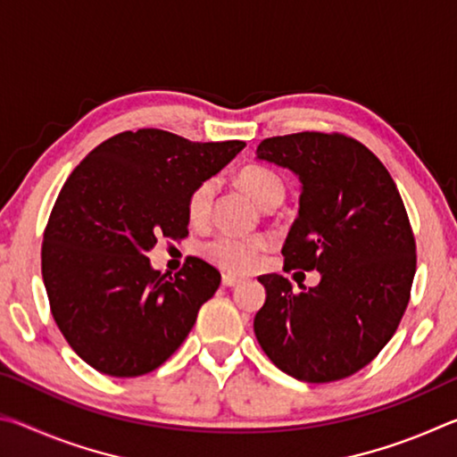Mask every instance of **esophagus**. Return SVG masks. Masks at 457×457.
<instances>
[{
    "label": "esophagus",
    "mask_w": 457,
    "mask_h": 457,
    "mask_svg": "<svg viewBox=\"0 0 457 457\" xmlns=\"http://www.w3.org/2000/svg\"><path fill=\"white\" fill-rule=\"evenodd\" d=\"M221 282H223V286H228V288H234V286H239L242 284L244 280L239 276H231V274H223V278H221Z\"/></svg>",
    "instance_id": "esophagus-1"
}]
</instances>
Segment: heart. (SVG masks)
<instances>
[{
  "label": "heart",
  "instance_id": "1",
  "mask_svg": "<svg viewBox=\"0 0 457 457\" xmlns=\"http://www.w3.org/2000/svg\"><path fill=\"white\" fill-rule=\"evenodd\" d=\"M239 185L245 189L256 204L264 210L266 205L274 204V201L284 199V183L272 169L262 165H247L239 171ZM215 195V181H204L199 183L195 189L191 191L187 199V215L193 223H201L207 215H210L212 204ZM266 237H237L229 234H221L212 237L201 247V253L212 262V264L220 266L228 272H247L262 252L268 250Z\"/></svg>",
  "mask_w": 457,
  "mask_h": 457
}]
</instances>
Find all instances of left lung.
Instances as JSON below:
<instances>
[{
	"mask_svg": "<svg viewBox=\"0 0 457 457\" xmlns=\"http://www.w3.org/2000/svg\"><path fill=\"white\" fill-rule=\"evenodd\" d=\"M256 159L300 181L298 218L284 268L316 270L314 288L292 292L280 274L258 280L266 303L253 332L274 365L298 381L330 383L369 365L395 335L415 276V239L389 171L345 135L266 138Z\"/></svg>",
	"mask_w": 457,
	"mask_h": 457,
	"instance_id": "obj_1",
	"label": "left lung"
}]
</instances>
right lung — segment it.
Instances as JSON below:
<instances>
[{"label": "right lung", "mask_w": 457, "mask_h": 457, "mask_svg": "<svg viewBox=\"0 0 457 457\" xmlns=\"http://www.w3.org/2000/svg\"><path fill=\"white\" fill-rule=\"evenodd\" d=\"M244 146L127 130L68 177L44 231L42 278L54 320L90 367L111 377L151 373L187 338L221 274L189 258L171 278L153 270L146 252L159 237L189 234L191 191Z\"/></svg>", "instance_id": "obj_1"}]
</instances>
